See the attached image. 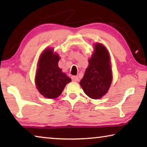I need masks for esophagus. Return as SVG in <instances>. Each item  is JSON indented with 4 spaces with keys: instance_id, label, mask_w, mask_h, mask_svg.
Returning a JSON list of instances; mask_svg holds the SVG:
<instances>
[{
    "instance_id": "esophagus-1",
    "label": "esophagus",
    "mask_w": 147,
    "mask_h": 147,
    "mask_svg": "<svg viewBox=\"0 0 147 147\" xmlns=\"http://www.w3.org/2000/svg\"><path fill=\"white\" fill-rule=\"evenodd\" d=\"M72 80L74 82H78L79 81V78L76 76H72Z\"/></svg>"
}]
</instances>
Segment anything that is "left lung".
Returning <instances> with one entry per match:
<instances>
[{"mask_svg":"<svg viewBox=\"0 0 147 147\" xmlns=\"http://www.w3.org/2000/svg\"><path fill=\"white\" fill-rule=\"evenodd\" d=\"M89 65L80 85L89 97L98 99L109 90L112 82V70L109 52L102 44L96 43L89 59Z\"/></svg>","mask_w":147,"mask_h":147,"instance_id":"8db88e82","label":"left lung"}]
</instances>
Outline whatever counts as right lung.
I'll return each mask as SVG.
<instances>
[{
    "mask_svg": "<svg viewBox=\"0 0 147 147\" xmlns=\"http://www.w3.org/2000/svg\"><path fill=\"white\" fill-rule=\"evenodd\" d=\"M59 59V54L51 47L45 49L39 58L35 82L39 93L45 98H57L71 82L58 67Z\"/></svg>",
    "mask_w": 147,
    "mask_h": 147,
    "instance_id": "obj_1",
    "label": "right lung"
}]
</instances>
